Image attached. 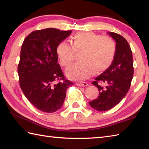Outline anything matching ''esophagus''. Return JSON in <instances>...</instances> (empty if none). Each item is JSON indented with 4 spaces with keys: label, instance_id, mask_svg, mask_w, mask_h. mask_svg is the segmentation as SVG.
Segmentation results:
<instances>
[{
    "label": "esophagus",
    "instance_id": "1",
    "mask_svg": "<svg viewBox=\"0 0 149 149\" xmlns=\"http://www.w3.org/2000/svg\"><path fill=\"white\" fill-rule=\"evenodd\" d=\"M76 85L77 86H88V83H76Z\"/></svg>",
    "mask_w": 149,
    "mask_h": 149
}]
</instances>
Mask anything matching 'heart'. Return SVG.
<instances>
[{
    "label": "heart",
    "mask_w": 149,
    "mask_h": 149,
    "mask_svg": "<svg viewBox=\"0 0 149 149\" xmlns=\"http://www.w3.org/2000/svg\"><path fill=\"white\" fill-rule=\"evenodd\" d=\"M72 44L63 41L57 47L56 54L61 65L68 67L74 62L75 52H81V61L70 66L66 75L71 80L82 81L89 77L93 71L106 70L115 59L116 46L109 36L91 33H79L72 37Z\"/></svg>",
    "instance_id": "heart-1"
}]
</instances>
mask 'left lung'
Listing matches in <instances>:
<instances>
[{
	"instance_id": "left-lung-1",
	"label": "left lung",
	"mask_w": 149,
	"mask_h": 149,
	"mask_svg": "<svg viewBox=\"0 0 149 149\" xmlns=\"http://www.w3.org/2000/svg\"><path fill=\"white\" fill-rule=\"evenodd\" d=\"M115 40L116 52L112 64L95 79L92 84L99 91L97 99L89 102L93 109L105 111L116 106L128 92L134 68L131 47L124 38L115 33H107Z\"/></svg>"
}]
</instances>
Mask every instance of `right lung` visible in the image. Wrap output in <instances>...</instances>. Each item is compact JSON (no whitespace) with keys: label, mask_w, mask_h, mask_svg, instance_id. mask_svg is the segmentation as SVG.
<instances>
[{"label":"right lung","mask_w":149,"mask_h":149,"mask_svg":"<svg viewBox=\"0 0 149 149\" xmlns=\"http://www.w3.org/2000/svg\"><path fill=\"white\" fill-rule=\"evenodd\" d=\"M71 33L54 28L35 31L22 45L18 66L20 86L29 102L42 111L54 113L61 108L66 90L73 84L65 79L56 54L59 43ZM59 80L63 82L56 84Z\"/></svg>","instance_id":"right-lung-1"}]
</instances>
